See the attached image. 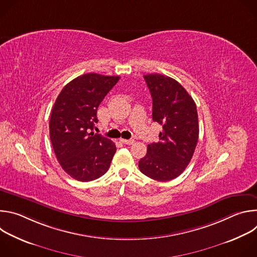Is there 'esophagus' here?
<instances>
[{
	"instance_id": "34e87169",
	"label": "esophagus",
	"mask_w": 257,
	"mask_h": 257,
	"mask_svg": "<svg viewBox=\"0 0 257 257\" xmlns=\"http://www.w3.org/2000/svg\"><path fill=\"white\" fill-rule=\"evenodd\" d=\"M120 141L124 144H129V145L134 143V139H120Z\"/></svg>"
}]
</instances>
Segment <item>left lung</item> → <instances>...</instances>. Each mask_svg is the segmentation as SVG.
<instances>
[{"instance_id": "obj_1", "label": "left lung", "mask_w": 257, "mask_h": 257, "mask_svg": "<svg viewBox=\"0 0 257 257\" xmlns=\"http://www.w3.org/2000/svg\"><path fill=\"white\" fill-rule=\"evenodd\" d=\"M144 79L153 97V120L163 131L159 142L148 145L138 167L145 176L166 182L180 176L193 157L199 134L196 104L171 77L148 74Z\"/></svg>"}]
</instances>
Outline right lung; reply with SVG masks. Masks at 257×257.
<instances>
[{"mask_svg":"<svg viewBox=\"0 0 257 257\" xmlns=\"http://www.w3.org/2000/svg\"><path fill=\"white\" fill-rule=\"evenodd\" d=\"M119 79V76L87 73L65 85L55 101L50 137L59 164L73 179L95 180L111 165L115 143L92 130L97 123L99 103Z\"/></svg>","mask_w":257,"mask_h":257,"instance_id":"obj_1","label":"right lung"}]
</instances>
